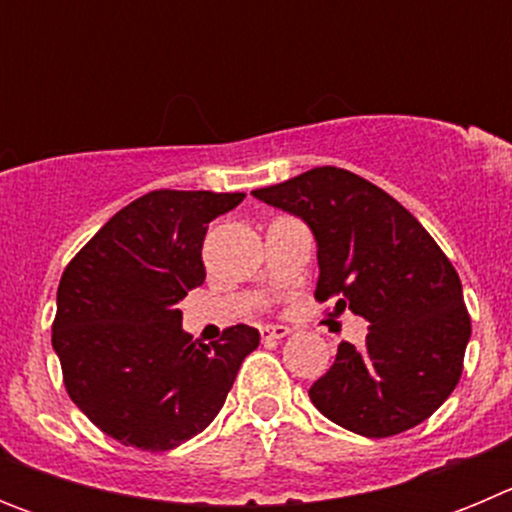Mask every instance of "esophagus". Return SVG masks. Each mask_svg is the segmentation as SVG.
Masks as SVG:
<instances>
[{
  "mask_svg": "<svg viewBox=\"0 0 512 512\" xmlns=\"http://www.w3.org/2000/svg\"><path fill=\"white\" fill-rule=\"evenodd\" d=\"M292 330L287 328V325H264L261 328V338L264 341H269V338H274V341H282V338H287Z\"/></svg>",
  "mask_w": 512,
  "mask_h": 512,
  "instance_id": "obj_1",
  "label": "esophagus"
}]
</instances>
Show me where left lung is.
I'll return each instance as SVG.
<instances>
[{
	"mask_svg": "<svg viewBox=\"0 0 512 512\" xmlns=\"http://www.w3.org/2000/svg\"><path fill=\"white\" fill-rule=\"evenodd\" d=\"M253 197L300 217L318 246L315 300H336L369 323L366 346L341 343L310 387L336 425L387 438L423 423L461 377L469 323L451 261L384 189L336 166L256 189Z\"/></svg>",
	"mask_w": 512,
	"mask_h": 512,
	"instance_id": "1",
	"label": "left lung"
}]
</instances>
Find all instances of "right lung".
<instances>
[{
	"label": "right lung",
	"mask_w": 512,
	"mask_h": 512,
	"mask_svg": "<svg viewBox=\"0 0 512 512\" xmlns=\"http://www.w3.org/2000/svg\"><path fill=\"white\" fill-rule=\"evenodd\" d=\"M246 194L158 189L122 207L63 271L53 351L76 408L99 431L143 451H169L223 408L259 330L233 325L194 343L179 300L205 282L207 225Z\"/></svg>",
	"instance_id": "1"
}]
</instances>
